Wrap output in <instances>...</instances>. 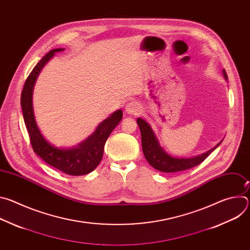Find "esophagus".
<instances>
[{
	"label": "esophagus",
	"instance_id": "1",
	"mask_svg": "<svg viewBox=\"0 0 250 250\" xmlns=\"http://www.w3.org/2000/svg\"><path fill=\"white\" fill-rule=\"evenodd\" d=\"M125 113L128 115H139L141 113L140 105L136 102H130L125 105Z\"/></svg>",
	"mask_w": 250,
	"mask_h": 250
}]
</instances>
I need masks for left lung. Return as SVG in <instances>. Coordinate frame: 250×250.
I'll return each instance as SVG.
<instances>
[{
  "label": "left lung",
  "instance_id": "left-lung-1",
  "mask_svg": "<svg viewBox=\"0 0 250 250\" xmlns=\"http://www.w3.org/2000/svg\"><path fill=\"white\" fill-rule=\"evenodd\" d=\"M223 75L228 81L226 70H223ZM136 123L141 133V146L142 151L147 162L156 170L164 173H173L184 171L193 168L202 163L213 150H215L223 142L224 138L211 149L193 157H176L169 154L163 147H161L159 141L152 130L150 125L144 119L137 118Z\"/></svg>",
  "mask_w": 250,
  "mask_h": 250
}]
</instances>
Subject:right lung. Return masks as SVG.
Returning a JSON list of instances; mask_svg holds the SVG:
<instances>
[{
    "instance_id": "1",
    "label": "right lung",
    "mask_w": 250,
    "mask_h": 250,
    "mask_svg": "<svg viewBox=\"0 0 250 250\" xmlns=\"http://www.w3.org/2000/svg\"><path fill=\"white\" fill-rule=\"evenodd\" d=\"M65 50L55 48L50 50L35 65L28 75L21 97L23 121L27 128L32 148L41 158L54 168L72 176H81L94 171L103 158L104 147L114 128L123 119V111L117 110L101 122L95 131L79 145L72 147H58L49 142L42 133L35 121L32 95L37 79L45 64L53 58L56 52Z\"/></svg>"
}]
</instances>
